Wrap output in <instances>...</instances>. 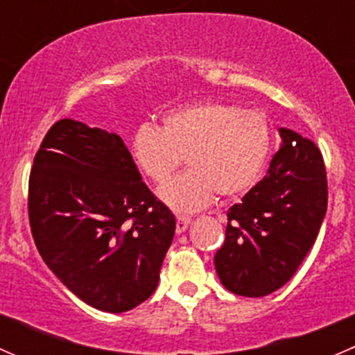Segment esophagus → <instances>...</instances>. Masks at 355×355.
Instances as JSON below:
<instances>
[{
  "mask_svg": "<svg viewBox=\"0 0 355 355\" xmlns=\"http://www.w3.org/2000/svg\"><path fill=\"white\" fill-rule=\"evenodd\" d=\"M189 223H191V218L177 216V234H182V232L187 230Z\"/></svg>",
  "mask_w": 355,
  "mask_h": 355,
  "instance_id": "1",
  "label": "esophagus"
}]
</instances>
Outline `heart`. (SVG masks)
Returning a JSON list of instances; mask_svg holds the SVG:
<instances>
[{
    "instance_id": "1",
    "label": "heart",
    "mask_w": 355,
    "mask_h": 355,
    "mask_svg": "<svg viewBox=\"0 0 355 355\" xmlns=\"http://www.w3.org/2000/svg\"><path fill=\"white\" fill-rule=\"evenodd\" d=\"M271 134L263 113L221 101H199L168 110L161 128L137 127L130 156L155 184L170 178L185 156L189 170L159 189L157 196L175 213H194L214 196L234 199L249 191L266 164Z\"/></svg>"
}]
</instances>
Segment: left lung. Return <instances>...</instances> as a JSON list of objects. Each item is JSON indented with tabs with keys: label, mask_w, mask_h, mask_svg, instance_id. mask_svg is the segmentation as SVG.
I'll return each instance as SVG.
<instances>
[{
	"label": "left lung",
	"mask_w": 355,
	"mask_h": 355,
	"mask_svg": "<svg viewBox=\"0 0 355 355\" xmlns=\"http://www.w3.org/2000/svg\"><path fill=\"white\" fill-rule=\"evenodd\" d=\"M266 177L228 209L214 268L225 288L263 297L293 277L320 234L328 206L327 168L313 141L280 128Z\"/></svg>",
	"instance_id": "left-lung-1"
}]
</instances>
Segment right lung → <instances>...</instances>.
Listing matches in <instances>:
<instances>
[{
	"label": "right lung",
	"instance_id": "right-lung-1",
	"mask_svg": "<svg viewBox=\"0 0 355 355\" xmlns=\"http://www.w3.org/2000/svg\"><path fill=\"white\" fill-rule=\"evenodd\" d=\"M39 254L89 306L125 313L153 295L175 216L142 182L120 135L80 121L48 130L28 178Z\"/></svg>",
	"mask_w": 355,
	"mask_h": 355
}]
</instances>
